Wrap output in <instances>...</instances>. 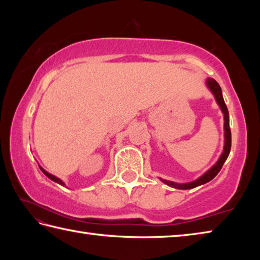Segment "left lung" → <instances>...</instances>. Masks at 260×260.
<instances>
[{"label": "left lung", "instance_id": "obj_1", "mask_svg": "<svg viewBox=\"0 0 260 260\" xmlns=\"http://www.w3.org/2000/svg\"><path fill=\"white\" fill-rule=\"evenodd\" d=\"M206 86H208L209 89L211 90V93L214 95L215 101H217L218 105L221 109V111L223 113V120H225V124H223V129H225V146H223V151L221 153V156L219 157L218 161L215 162V164L211 167L209 171H206V172L200 177L195 181H191V182H188V183H177V182H173V181H169V180H164V179H160L162 182L166 183L167 186L170 187H173V188H177V189H192L195 187H199L201 184H204L206 182H209L212 180L215 175H217L220 170H221V167L223 165V162L226 161L228 155H230L231 152V147H232V134H231V128H230V116H228V109L225 104V101H223L222 98V91H221V88H220L219 83L214 80L212 78H208L206 79Z\"/></svg>", "mask_w": 260, "mask_h": 260}]
</instances>
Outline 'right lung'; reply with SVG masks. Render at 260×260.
<instances>
[{
  "mask_svg": "<svg viewBox=\"0 0 260 260\" xmlns=\"http://www.w3.org/2000/svg\"><path fill=\"white\" fill-rule=\"evenodd\" d=\"M40 169H41V171H42V172H43V173H45V174L47 175V177H48V178H49L50 180H52V181H55V182H57V183H59V184H61V186H64V182H63V181H61V180H60V179H58V178H56V177H55V175H52V174H50V173H48V172H47V171H45V170H43V169H42V167H40Z\"/></svg>",
  "mask_w": 260,
  "mask_h": 260,
  "instance_id": "right-lung-1",
  "label": "right lung"
}]
</instances>
